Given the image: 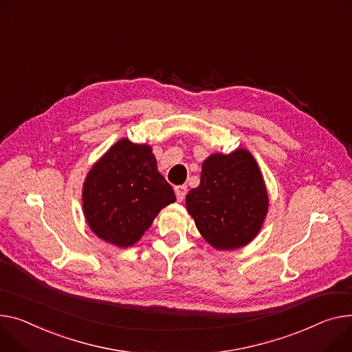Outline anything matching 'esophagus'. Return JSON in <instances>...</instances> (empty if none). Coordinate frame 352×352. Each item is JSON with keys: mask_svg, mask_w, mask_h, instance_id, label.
<instances>
[{"mask_svg": "<svg viewBox=\"0 0 352 352\" xmlns=\"http://www.w3.org/2000/svg\"><path fill=\"white\" fill-rule=\"evenodd\" d=\"M174 191H175V195H177L178 202L184 201V198H185V195H186V186H185V185H178V186H175Z\"/></svg>", "mask_w": 352, "mask_h": 352, "instance_id": "34e87169", "label": "esophagus"}]
</instances>
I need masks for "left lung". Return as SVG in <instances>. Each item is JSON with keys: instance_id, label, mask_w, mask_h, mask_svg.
<instances>
[{"instance_id": "obj_1", "label": "left lung", "mask_w": 352, "mask_h": 352, "mask_svg": "<svg viewBox=\"0 0 352 352\" xmlns=\"http://www.w3.org/2000/svg\"><path fill=\"white\" fill-rule=\"evenodd\" d=\"M185 205L212 248L235 250L250 243L269 209L265 179L250 151L210 154L202 162L201 182L186 195Z\"/></svg>"}]
</instances>
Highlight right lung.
Returning a JSON list of instances; mask_svg holds the SVG:
<instances>
[{"label":"right lung","instance_id":"1","mask_svg":"<svg viewBox=\"0 0 352 352\" xmlns=\"http://www.w3.org/2000/svg\"><path fill=\"white\" fill-rule=\"evenodd\" d=\"M175 201L158 170L153 148L129 138L114 143L87 173L82 205L86 222L102 241L135 245L162 208Z\"/></svg>","mask_w":352,"mask_h":352}]
</instances>
